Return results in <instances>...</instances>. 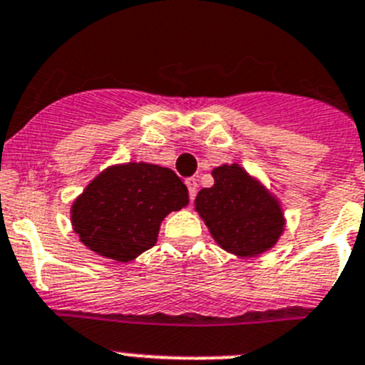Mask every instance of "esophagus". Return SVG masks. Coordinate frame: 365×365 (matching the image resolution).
<instances>
[{"label":"esophagus","mask_w":365,"mask_h":365,"mask_svg":"<svg viewBox=\"0 0 365 365\" xmlns=\"http://www.w3.org/2000/svg\"><path fill=\"white\" fill-rule=\"evenodd\" d=\"M186 186H188V195H190V200H195L197 197V180L193 179V177H190V179H186Z\"/></svg>","instance_id":"34e87169"}]
</instances>
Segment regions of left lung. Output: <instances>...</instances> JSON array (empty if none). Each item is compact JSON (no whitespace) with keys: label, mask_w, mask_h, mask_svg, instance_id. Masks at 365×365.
<instances>
[{"label":"left lung","mask_w":365,"mask_h":365,"mask_svg":"<svg viewBox=\"0 0 365 365\" xmlns=\"http://www.w3.org/2000/svg\"><path fill=\"white\" fill-rule=\"evenodd\" d=\"M215 185L202 188L195 211L224 251L255 258L270 251L284 231L276 197L240 165H222L211 172Z\"/></svg>","instance_id":"left-lung-1"}]
</instances>
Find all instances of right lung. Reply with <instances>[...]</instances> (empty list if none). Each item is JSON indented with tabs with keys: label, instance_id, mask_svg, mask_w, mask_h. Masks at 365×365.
Returning a JSON list of instances; mask_svg holds the SVG:
<instances>
[{
	"label": "right lung",
	"instance_id": "add662e5",
	"mask_svg": "<svg viewBox=\"0 0 365 365\" xmlns=\"http://www.w3.org/2000/svg\"><path fill=\"white\" fill-rule=\"evenodd\" d=\"M188 202V188L173 170L150 163L113 165L76 197L71 225L93 252L127 263L154 247L166 215Z\"/></svg>",
	"mask_w": 365,
	"mask_h": 365
}]
</instances>
